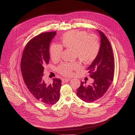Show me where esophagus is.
<instances>
[{
	"mask_svg": "<svg viewBox=\"0 0 135 135\" xmlns=\"http://www.w3.org/2000/svg\"><path fill=\"white\" fill-rule=\"evenodd\" d=\"M70 80V79H69V78H63L62 79V81H64V82H66V81H68Z\"/></svg>",
	"mask_w": 135,
	"mask_h": 135,
	"instance_id": "34e87169",
	"label": "esophagus"
}]
</instances>
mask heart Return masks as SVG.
<instances>
[{
	"label": "heart",
	"instance_id": "b5f03b06",
	"mask_svg": "<svg viewBox=\"0 0 135 135\" xmlns=\"http://www.w3.org/2000/svg\"><path fill=\"white\" fill-rule=\"evenodd\" d=\"M63 48L73 49L75 58L88 64L92 63L99 54L100 43L96 35H88L84 31L71 30L65 32L61 38L60 44H53L50 47V56L54 61H59L62 56ZM79 62H64L58 68L59 72L65 76H70L73 71L80 68Z\"/></svg>",
	"mask_w": 135,
	"mask_h": 135
}]
</instances>
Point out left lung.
Returning a JSON list of instances; mask_svg holds the SVG:
<instances>
[{
	"label": "left lung",
	"instance_id": "1",
	"mask_svg": "<svg viewBox=\"0 0 135 135\" xmlns=\"http://www.w3.org/2000/svg\"><path fill=\"white\" fill-rule=\"evenodd\" d=\"M98 32L101 36L99 54L87 68L93 82L87 85L86 81H81L77 89V96L86 103H93L103 97L113 80L115 66L111 44L104 32Z\"/></svg>",
	"mask_w": 135,
	"mask_h": 135
}]
</instances>
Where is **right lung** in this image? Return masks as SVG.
<instances>
[{"instance_id":"right-lung-1","label":"right lung","mask_w":135,"mask_h":135,"mask_svg":"<svg viewBox=\"0 0 135 135\" xmlns=\"http://www.w3.org/2000/svg\"><path fill=\"white\" fill-rule=\"evenodd\" d=\"M56 31L46 32L35 36L24 48L21 61V70L28 90L41 103L54 105L59 100L61 80L54 78L51 84L45 82L44 69L50 61L49 48Z\"/></svg>"}]
</instances>
